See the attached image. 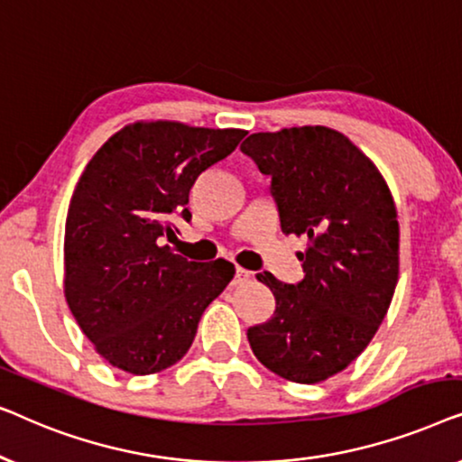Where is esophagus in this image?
Wrapping results in <instances>:
<instances>
[{"label":"esophagus","mask_w":462,"mask_h":462,"mask_svg":"<svg viewBox=\"0 0 462 462\" xmlns=\"http://www.w3.org/2000/svg\"><path fill=\"white\" fill-rule=\"evenodd\" d=\"M252 280V273L250 271H245L242 267L236 269V275H233V286H244V283H248Z\"/></svg>","instance_id":"34e87169"}]
</instances>
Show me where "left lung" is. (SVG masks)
I'll return each instance as SVG.
<instances>
[{
	"instance_id": "left-lung-1",
	"label": "left lung",
	"mask_w": 462,
	"mask_h": 462,
	"mask_svg": "<svg viewBox=\"0 0 462 462\" xmlns=\"http://www.w3.org/2000/svg\"><path fill=\"white\" fill-rule=\"evenodd\" d=\"M280 210L282 231L305 237V277L269 271L275 311L248 340L264 368L315 384L343 372L374 338L400 277V223L387 180L349 138L326 125L256 132L242 144Z\"/></svg>"
}]
</instances>
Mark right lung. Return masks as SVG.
Instances as JSON below:
<instances>
[{
	"label": "right lung",
	"instance_id": "obj_1",
	"mask_svg": "<svg viewBox=\"0 0 462 462\" xmlns=\"http://www.w3.org/2000/svg\"><path fill=\"white\" fill-rule=\"evenodd\" d=\"M245 130L134 122L100 147L75 185L65 223V299L100 357L155 374L191 346L201 313L236 275L162 245L170 220L191 218L189 191L229 157Z\"/></svg>",
	"mask_w": 462,
	"mask_h": 462
}]
</instances>
